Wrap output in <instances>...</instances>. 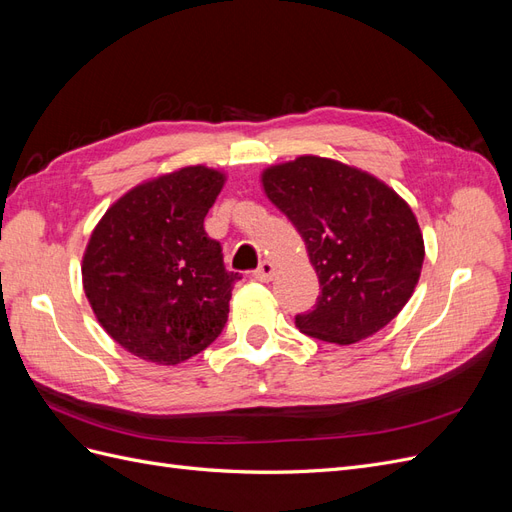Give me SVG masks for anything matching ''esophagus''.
Listing matches in <instances>:
<instances>
[{"label":"esophagus","mask_w":512,"mask_h":512,"mask_svg":"<svg viewBox=\"0 0 512 512\" xmlns=\"http://www.w3.org/2000/svg\"><path fill=\"white\" fill-rule=\"evenodd\" d=\"M275 277V265L273 262H269V260H262L260 265H258V269L254 271V280H258V282H271Z\"/></svg>","instance_id":"obj_1"}]
</instances>
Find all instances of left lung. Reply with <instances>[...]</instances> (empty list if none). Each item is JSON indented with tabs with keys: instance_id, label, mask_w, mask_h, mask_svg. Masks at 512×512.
Instances as JSON below:
<instances>
[{
	"instance_id": "obj_1",
	"label": "left lung",
	"mask_w": 512,
	"mask_h": 512,
	"mask_svg": "<svg viewBox=\"0 0 512 512\" xmlns=\"http://www.w3.org/2000/svg\"><path fill=\"white\" fill-rule=\"evenodd\" d=\"M260 183L297 228L320 282L299 331L348 346L384 329L410 301L425 260L406 200L367 170L320 156L267 166Z\"/></svg>"
}]
</instances>
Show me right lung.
<instances>
[{"mask_svg":"<svg viewBox=\"0 0 512 512\" xmlns=\"http://www.w3.org/2000/svg\"><path fill=\"white\" fill-rule=\"evenodd\" d=\"M226 173L183 166L134 185L96 224L81 275L100 327L147 363L179 365L213 344L232 284L205 215Z\"/></svg>","mask_w":512,"mask_h":512,"instance_id":"add662e5","label":"right lung"}]
</instances>
